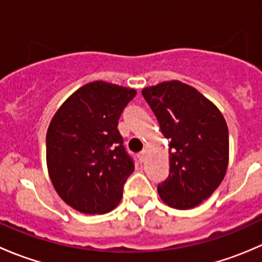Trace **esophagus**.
Instances as JSON below:
<instances>
[{
  "label": "esophagus",
  "mask_w": 262,
  "mask_h": 262,
  "mask_svg": "<svg viewBox=\"0 0 262 262\" xmlns=\"http://www.w3.org/2000/svg\"><path fill=\"white\" fill-rule=\"evenodd\" d=\"M138 160L141 161V162H143V161L146 160V150H142V152L138 153Z\"/></svg>",
  "instance_id": "esophagus-1"
}]
</instances>
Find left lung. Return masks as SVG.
Masks as SVG:
<instances>
[{"label": "left lung", "instance_id": "obj_1", "mask_svg": "<svg viewBox=\"0 0 262 262\" xmlns=\"http://www.w3.org/2000/svg\"><path fill=\"white\" fill-rule=\"evenodd\" d=\"M142 95L170 141V173L158 184V194L170 207L191 209L208 199L226 175V120L212 101L180 81L146 87Z\"/></svg>", "mask_w": 262, "mask_h": 262}]
</instances>
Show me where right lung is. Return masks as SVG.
Returning <instances> with one entry per match:
<instances>
[{
  "label": "right lung",
  "instance_id": "right-lung-1",
  "mask_svg": "<svg viewBox=\"0 0 262 262\" xmlns=\"http://www.w3.org/2000/svg\"><path fill=\"white\" fill-rule=\"evenodd\" d=\"M133 89L95 81L71 95L53 116L47 132V166L55 191L84 214L112 212L134 161L118 130Z\"/></svg>",
  "mask_w": 262,
  "mask_h": 262
}]
</instances>
